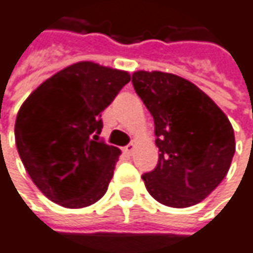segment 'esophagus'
Masks as SVG:
<instances>
[{
	"mask_svg": "<svg viewBox=\"0 0 253 253\" xmlns=\"http://www.w3.org/2000/svg\"><path fill=\"white\" fill-rule=\"evenodd\" d=\"M134 148H136V146H134L133 143H130V145H127V146L125 148V149H123V151L126 152L127 155H131V154L134 152Z\"/></svg>",
	"mask_w": 253,
	"mask_h": 253,
	"instance_id": "34e87169",
	"label": "esophagus"
}]
</instances>
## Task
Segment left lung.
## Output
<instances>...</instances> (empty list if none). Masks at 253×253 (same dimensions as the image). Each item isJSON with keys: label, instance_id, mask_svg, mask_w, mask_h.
<instances>
[{"label": "left lung", "instance_id": "left-lung-1", "mask_svg": "<svg viewBox=\"0 0 253 253\" xmlns=\"http://www.w3.org/2000/svg\"><path fill=\"white\" fill-rule=\"evenodd\" d=\"M131 83L155 123L157 167L142 178L149 195L171 208L205 199L227 174L234 131L227 116L196 84L164 72H134Z\"/></svg>", "mask_w": 253, "mask_h": 253}]
</instances>
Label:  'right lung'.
<instances>
[{
	"mask_svg": "<svg viewBox=\"0 0 253 253\" xmlns=\"http://www.w3.org/2000/svg\"><path fill=\"white\" fill-rule=\"evenodd\" d=\"M128 82L125 70L79 61L46 79L22 104L17 151L49 201L84 208L105 195L122 151L99 140L101 113Z\"/></svg>",
	"mask_w": 253,
	"mask_h": 253,
	"instance_id": "right-lung-1",
	"label": "right lung"
}]
</instances>
